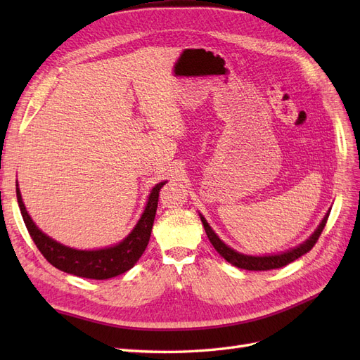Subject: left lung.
I'll return each mask as SVG.
<instances>
[{
  "label": "left lung",
  "mask_w": 360,
  "mask_h": 360,
  "mask_svg": "<svg viewBox=\"0 0 360 360\" xmlns=\"http://www.w3.org/2000/svg\"><path fill=\"white\" fill-rule=\"evenodd\" d=\"M329 213H326V216L323 217L321 224L319 225L317 230L314 231V234L308 238L307 242H303L302 245H299L297 248L290 249L287 252H282V254H276V255H264V257H252V255H245V254H238L237 250L231 249L230 246H226L219 237L216 236V233L212 230V226L207 224L205 217L202 214L201 216V222L204 225V230L207 237H209L210 243L213 245V248L217 250V254L221 257H224L228 263H231L233 266L238 267V269H245V270H271V269H279V267H284L290 263H292L294 259H297L299 257L304 255L307 252L314 248V245L317 243L319 237L321 236L326 222H328V217Z\"/></svg>",
  "instance_id": "1"
}]
</instances>
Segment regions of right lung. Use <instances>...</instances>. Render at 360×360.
<instances>
[{
    "mask_svg": "<svg viewBox=\"0 0 360 360\" xmlns=\"http://www.w3.org/2000/svg\"><path fill=\"white\" fill-rule=\"evenodd\" d=\"M163 184H165V181L156 184V186L151 189L146 210L143 216H141L138 224L135 225L132 233L118 245L97 250H79L64 246L53 240L49 236H46L45 233H41L27 213L19 188H16V197L20 213H22L25 226L32 238V242L36 243L41 255L45 257L53 267L81 278L110 279L124 274L129 269H132L136 264L139 257L144 254L151 236V228H153L155 222L159 192Z\"/></svg>",
    "mask_w": 360,
    "mask_h": 360,
    "instance_id": "right-lung-1",
    "label": "right lung"
}]
</instances>
